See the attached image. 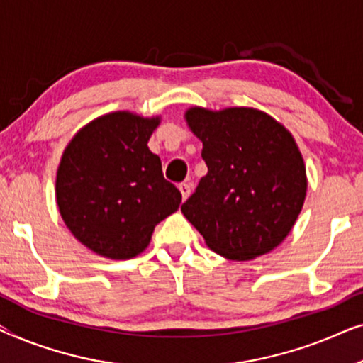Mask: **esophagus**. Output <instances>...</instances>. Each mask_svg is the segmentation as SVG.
I'll return each instance as SVG.
<instances>
[{"label":"esophagus","mask_w":363,"mask_h":363,"mask_svg":"<svg viewBox=\"0 0 363 363\" xmlns=\"http://www.w3.org/2000/svg\"><path fill=\"white\" fill-rule=\"evenodd\" d=\"M178 188H180V193H182L183 201H185L186 198L190 196V193H191V185H190V183H182V185L178 186Z\"/></svg>","instance_id":"34e87169"}]
</instances>
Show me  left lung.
Instances as JSON below:
<instances>
[{
  "mask_svg": "<svg viewBox=\"0 0 363 363\" xmlns=\"http://www.w3.org/2000/svg\"><path fill=\"white\" fill-rule=\"evenodd\" d=\"M208 173L182 205L211 251L231 261L267 255L286 240L306 200L307 175L292 133L252 107L185 112Z\"/></svg>",
  "mask_w": 363,
  "mask_h": 363,
  "instance_id": "1",
  "label": "left lung"
}]
</instances>
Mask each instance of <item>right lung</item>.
<instances>
[{
    "mask_svg": "<svg viewBox=\"0 0 363 363\" xmlns=\"http://www.w3.org/2000/svg\"><path fill=\"white\" fill-rule=\"evenodd\" d=\"M160 116L117 111L94 118L64 148L56 203L77 241L108 259H132L155 226L178 210L182 193L163 178L148 140Z\"/></svg>",
    "mask_w": 363,
    "mask_h": 363,
    "instance_id": "add662e5",
    "label": "right lung"
}]
</instances>
